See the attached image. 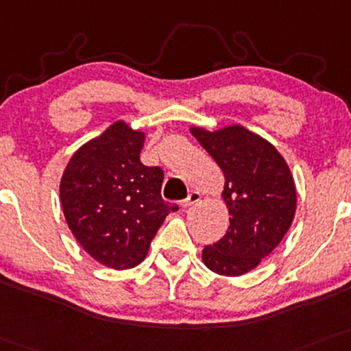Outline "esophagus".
I'll return each instance as SVG.
<instances>
[{"instance_id": "obj_1", "label": "esophagus", "mask_w": 351, "mask_h": 351, "mask_svg": "<svg viewBox=\"0 0 351 351\" xmlns=\"http://www.w3.org/2000/svg\"><path fill=\"white\" fill-rule=\"evenodd\" d=\"M201 197H202V194H201V193H197V191H191V193L188 194L186 199L181 201V208H183V209H188L189 206L196 204L197 201H201Z\"/></svg>"}]
</instances>
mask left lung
I'll list each match as a JSON object with an SVG mask.
<instances>
[{"label": "left lung", "instance_id": "1", "mask_svg": "<svg viewBox=\"0 0 351 351\" xmlns=\"http://www.w3.org/2000/svg\"><path fill=\"white\" fill-rule=\"evenodd\" d=\"M223 173L222 199L230 214L226 235L202 250L222 276H242L280 245L293 223L298 193L291 170L273 143L240 124L189 128Z\"/></svg>", "mask_w": 351, "mask_h": 351}]
</instances>
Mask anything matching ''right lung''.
Wrapping results in <instances>:
<instances>
[{
	"label": "right lung",
	"instance_id": "right-lung-1",
	"mask_svg": "<svg viewBox=\"0 0 351 351\" xmlns=\"http://www.w3.org/2000/svg\"><path fill=\"white\" fill-rule=\"evenodd\" d=\"M145 132L116 121L71 155L60 180L63 216L83 250L112 269L141 265L165 217L163 171L145 167Z\"/></svg>",
	"mask_w": 351,
	"mask_h": 351
}]
</instances>
